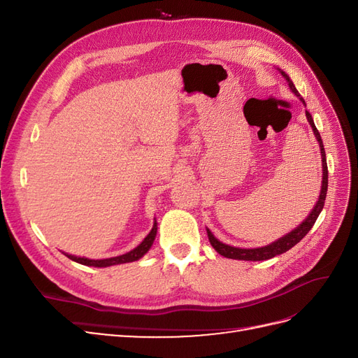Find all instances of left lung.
Wrapping results in <instances>:
<instances>
[{
  "instance_id": "obj_1",
  "label": "left lung",
  "mask_w": 358,
  "mask_h": 358,
  "mask_svg": "<svg viewBox=\"0 0 358 358\" xmlns=\"http://www.w3.org/2000/svg\"><path fill=\"white\" fill-rule=\"evenodd\" d=\"M279 70V69H278ZM280 74L284 76L285 80L288 82V86L289 90L294 92L297 96H300L299 91L296 90L294 83L291 82L289 76L285 74V71L279 70ZM303 101V99H300ZM303 104H305V101H303ZM306 117H308V122L309 125L312 127V131L313 134H315L317 137V142L320 143V149H321V161H322V182H321V192H320V197H318V201L315 204V208L312 209V212L309 213L308 218L303 221L299 227H296L294 230L289 231L288 234H285L284 237H280V239H278L276 242L270 243L267 246H262V248H254V249H243V248H236V246H230V245H225L222 242H220L216 237L212 234V231L209 229L208 230V237H209V242L210 245L215 248V251L221 254L222 257H227V258H233V259H245V262H263V259H268V258H273L279 254H284L287 252L288 249H291L294 245H297L303 237H305L309 230L313 227V224H315L317 218L320 216L322 208H324V201H326V194H327V187H329V170H327V159H326V150H324V145H322V140H321V136L318 133V129L315 127V124H313V119L310 116L309 112H306Z\"/></svg>"
}]
</instances>
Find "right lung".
Listing matches in <instances>:
<instances>
[{
	"mask_svg": "<svg viewBox=\"0 0 358 358\" xmlns=\"http://www.w3.org/2000/svg\"><path fill=\"white\" fill-rule=\"evenodd\" d=\"M157 230H158V227H157V221H155L152 230L149 231V234L145 237L142 243L136 246L133 251H129V252H127L124 255H119V257H112V258H106V259H90V258L74 257V255H69V254H66V255L76 263L83 264V266H94V267H109V266H115V264L137 262V259L142 258L149 251L150 246H152V243L155 241V236H157Z\"/></svg>",
	"mask_w": 358,
	"mask_h": 358,
	"instance_id": "right-lung-1",
	"label": "right lung"
}]
</instances>
